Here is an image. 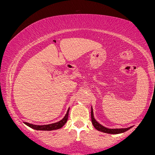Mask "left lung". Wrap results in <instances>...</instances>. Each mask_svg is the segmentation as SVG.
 I'll return each instance as SVG.
<instances>
[{"label": "left lung", "mask_w": 155, "mask_h": 155, "mask_svg": "<svg viewBox=\"0 0 155 155\" xmlns=\"http://www.w3.org/2000/svg\"><path fill=\"white\" fill-rule=\"evenodd\" d=\"M91 122H92V124L94 125V127H95V129H97L98 131L104 132V133L111 134H117L123 133V132L127 131L131 128V127L129 128H126V129H107L106 127H104V126H102L101 124H100L99 123L96 122L95 119H94L92 107H91Z\"/></svg>", "instance_id": "obj_1"}]
</instances>
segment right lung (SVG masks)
I'll use <instances>...</instances> for the list:
<instances>
[{
  "label": "right lung",
  "instance_id": "1",
  "mask_svg": "<svg viewBox=\"0 0 155 155\" xmlns=\"http://www.w3.org/2000/svg\"><path fill=\"white\" fill-rule=\"evenodd\" d=\"M68 112L69 108L67 111V113L64 118L61 120H60L59 122L53 123V124H47V125H34L30 123L25 122V124L27 125L29 127L34 129L35 130H43V131H51V130H55V129H59L60 128H61L64 125L66 124L67 120H68Z\"/></svg>",
  "mask_w": 155,
  "mask_h": 155
}]
</instances>
